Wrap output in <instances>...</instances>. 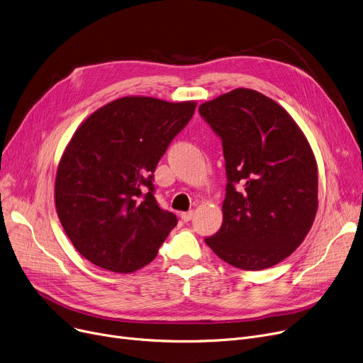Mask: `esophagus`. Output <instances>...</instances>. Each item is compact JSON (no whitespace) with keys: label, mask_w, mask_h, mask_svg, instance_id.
Masks as SVG:
<instances>
[{"label":"esophagus","mask_w":363,"mask_h":363,"mask_svg":"<svg viewBox=\"0 0 363 363\" xmlns=\"http://www.w3.org/2000/svg\"><path fill=\"white\" fill-rule=\"evenodd\" d=\"M193 216H194V212H193V211L181 213V218H182V220H184V222H189V220L193 219Z\"/></svg>","instance_id":"34e87169"}]
</instances>
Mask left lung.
Wrapping results in <instances>:
<instances>
[{"instance_id":"1","label":"left lung","mask_w":363,"mask_h":363,"mask_svg":"<svg viewBox=\"0 0 363 363\" xmlns=\"http://www.w3.org/2000/svg\"><path fill=\"white\" fill-rule=\"evenodd\" d=\"M199 111L222 141L228 179L222 226L204 241L235 268H271L297 249L315 220L313 151L290 114L257 91L237 88Z\"/></svg>"}]
</instances>
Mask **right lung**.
Instances as JSON below:
<instances>
[{
  "mask_svg": "<svg viewBox=\"0 0 363 363\" xmlns=\"http://www.w3.org/2000/svg\"><path fill=\"white\" fill-rule=\"evenodd\" d=\"M196 106L123 97L74 132L57 169L55 211L91 263L130 274L157 256L178 219L155 199V170Z\"/></svg>",
  "mask_w": 363,
  "mask_h": 363,
  "instance_id": "right-lung-1",
  "label": "right lung"
}]
</instances>
